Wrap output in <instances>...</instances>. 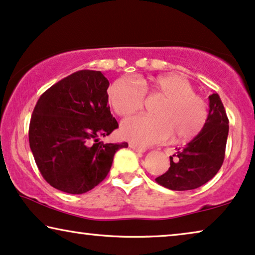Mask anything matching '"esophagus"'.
Segmentation results:
<instances>
[{
  "instance_id": "esophagus-1",
  "label": "esophagus",
  "mask_w": 255,
  "mask_h": 255,
  "mask_svg": "<svg viewBox=\"0 0 255 255\" xmlns=\"http://www.w3.org/2000/svg\"><path fill=\"white\" fill-rule=\"evenodd\" d=\"M129 146H130V149H132V150H134V151H136V152H144V151H145V149L139 148V146L134 144V143H129Z\"/></svg>"
}]
</instances>
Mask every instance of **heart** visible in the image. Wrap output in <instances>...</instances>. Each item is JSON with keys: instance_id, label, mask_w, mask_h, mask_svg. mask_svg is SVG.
<instances>
[{"instance_id": "1", "label": "heart", "mask_w": 255, "mask_h": 255, "mask_svg": "<svg viewBox=\"0 0 255 255\" xmlns=\"http://www.w3.org/2000/svg\"><path fill=\"white\" fill-rule=\"evenodd\" d=\"M144 93L164 98L152 110L153 117H134L121 125L124 137L134 144L145 148L171 136L173 141H187L203 129L208 118L207 104L180 75L150 78L142 82L141 87L129 78H118L109 89V99L119 116L129 117L143 109Z\"/></svg>"}]
</instances>
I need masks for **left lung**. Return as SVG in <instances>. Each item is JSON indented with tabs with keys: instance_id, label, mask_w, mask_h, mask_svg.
<instances>
[{
	"instance_id": "left-lung-1",
	"label": "left lung",
	"mask_w": 255,
	"mask_h": 255,
	"mask_svg": "<svg viewBox=\"0 0 255 255\" xmlns=\"http://www.w3.org/2000/svg\"><path fill=\"white\" fill-rule=\"evenodd\" d=\"M229 120L217 93L209 96L206 125L191 142L170 156V168L156 178L172 191H189L213 179L224 160Z\"/></svg>"
}]
</instances>
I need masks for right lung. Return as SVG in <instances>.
<instances>
[{
    "mask_svg": "<svg viewBox=\"0 0 255 255\" xmlns=\"http://www.w3.org/2000/svg\"><path fill=\"white\" fill-rule=\"evenodd\" d=\"M110 82L102 71L80 70L52 85L32 113L28 141L35 164L52 187L83 194L109 174L128 143H104L117 129L110 111Z\"/></svg>",
    "mask_w": 255,
    "mask_h": 255,
    "instance_id": "add662e5",
    "label": "right lung"
}]
</instances>
